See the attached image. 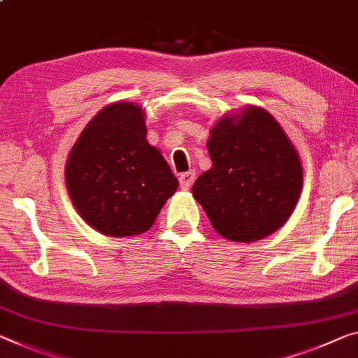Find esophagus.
Returning a JSON list of instances; mask_svg holds the SVG:
<instances>
[{"instance_id": "34e87169", "label": "esophagus", "mask_w": 358, "mask_h": 358, "mask_svg": "<svg viewBox=\"0 0 358 358\" xmlns=\"http://www.w3.org/2000/svg\"><path fill=\"white\" fill-rule=\"evenodd\" d=\"M194 180H195V171H189L179 176V182L184 190H189L192 184H194Z\"/></svg>"}]
</instances>
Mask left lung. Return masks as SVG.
<instances>
[{"mask_svg":"<svg viewBox=\"0 0 358 358\" xmlns=\"http://www.w3.org/2000/svg\"><path fill=\"white\" fill-rule=\"evenodd\" d=\"M213 166L192 187L216 232L250 243L282 227L298 205L302 164L271 113L248 106L222 117L208 139Z\"/></svg>","mask_w":358,"mask_h":358,"instance_id":"obj_1","label":"left lung"}]
</instances>
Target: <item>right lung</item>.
Wrapping results in <instances>:
<instances>
[{
	"mask_svg": "<svg viewBox=\"0 0 358 358\" xmlns=\"http://www.w3.org/2000/svg\"><path fill=\"white\" fill-rule=\"evenodd\" d=\"M145 113L134 102L103 107L86 124L65 164V184L83 221L108 236L147 232L178 179L147 142Z\"/></svg>",
	"mask_w": 358,
	"mask_h": 358,
	"instance_id": "obj_1",
	"label": "right lung"
}]
</instances>
